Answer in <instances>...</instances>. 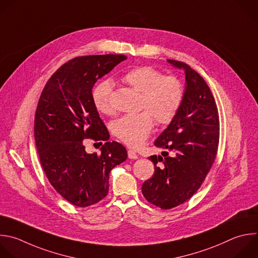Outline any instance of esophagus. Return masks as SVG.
Returning <instances> with one entry per match:
<instances>
[{
    "label": "esophagus",
    "instance_id": "34e87169",
    "mask_svg": "<svg viewBox=\"0 0 258 258\" xmlns=\"http://www.w3.org/2000/svg\"><path fill=\"white\" fill-rule=\"evenodd\" d=\"M127 156L130 159H138V157H139L138 154L134 150H131V149L127 151Z\"/></svg>",
    "mask_w": 258,
    "mask_h": 258
}]
</instances>
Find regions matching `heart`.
<instances>
[{"label":"heart","mask_w":258,"mask_h":258,"mask_svg":"<svg viewBox=\"0 0 258 258\" xmlns=\"http://www.w3.org/2000/svg\"><path fill=\"white\" fill-rule=\"evenodd\" d=\"M122 81L141 93L136 115H124L113 123L114 135L125 145L137 148L151 134L154 119L160 125L170 123L177 115L185 95L182 81L172 75H164L150 66H139L127 70ZM112 82L103 80L93 89L92 100L96 109L103 114H112L110 103Z\"/></svg>","instance_id":"obj_1"}]
</instances>
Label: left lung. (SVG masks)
Here are the masks:
<instances>
[{"label":"left lung","mask_w":258,"mask_h":258,"mask_svg":"<svg viewBox=\"0 0 258 258\" xmlns=\"http://www.w3.org/2000/svg\"><path fill=\"white\" fill-rule=\"evenodd\" d=\"M184 70L185 95L182 105L154 145L162 156H151L155 173L142 186L146 200L163 210L189 200L201 187L215 162L220 137L218 108L202 76L188 64L167 59Z\"/></svg>","instance_id":"8db88e82"}]
</instances>
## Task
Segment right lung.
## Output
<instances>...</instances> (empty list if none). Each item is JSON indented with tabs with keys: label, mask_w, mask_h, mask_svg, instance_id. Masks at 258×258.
<instances>
[{
	"label": "right lung",
	"mask_w": 258,
	"mask_h": 258,
	"mask_svg": "<svg viewBox=\"0 0 258 258\" xmlns=\"http://www.w3.org/2000/svg\"><path fill=\"white\" fill-rule=\"evenodd\" d=\"M125 59L123 54L75 57L52 74L38 100L34 139L41 166L52 187L80 208L107 196L110 171L127 157L117 142H106L100 154H88L84 146L85 139H109L92 89L98 79Z\"/></svg>",
	"instance_id": "obj_1"
}]
</instances>
